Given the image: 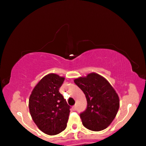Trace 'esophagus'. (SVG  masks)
Returning <instances> with one entry per match:
<instances>
[{"mask_svg":"<svg viewBox=\"0 0 146 146\" xmlns=\"http://www.w3.org/2000/svg\"><path fill=\"white\" fill-rule=\"evenodd\" d=\"M72 109L74 111H76V105H74V106L72 107Z\"/></svg>","mask_w":146,"mask_h":146,"instance_id":"obj_1","label":"esophagus"}]
</instances>
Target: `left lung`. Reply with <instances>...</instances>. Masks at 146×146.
Instances as JSON below:
<instances>
[{
    "label": "left lung",
    "mask_w": 146,
    "mask_h": 146,
    "mask_svg": "<svg viewBox=\"0 0 146 146\" xmlns=\"http://www.w3.org/2000/svg\"><path fill=\"white\" fill-rule=\"evenodd\" d=\"M74 83L83 91L87 100V108L80 115L83 125L92 131L108 127L119 109V98L114 88L96 73L75 79Z\"/></svg>",
    "instance_id": "left-lung-1"
}]
</instances>
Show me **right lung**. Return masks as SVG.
Listing matches in <instances>:
<instances>
[{
    "instance_id": "right-lung-1",
    "label": "right lung",
    "mask_w": 146,
    "mask_h": 146,
    "mask_svg": "<svg viewBox=\"0 0 146 146\" xmlns=\"http://www.w3.org/2000/svg\"><path fill=\"white\" fill-rule=\"evenodd\" d=\"M64 80L55 74L46 75L29 97L32 119L39 130L48 135L58 134L66 128L70 107L59 92Z\"/></svg>"
}]
</instances>
